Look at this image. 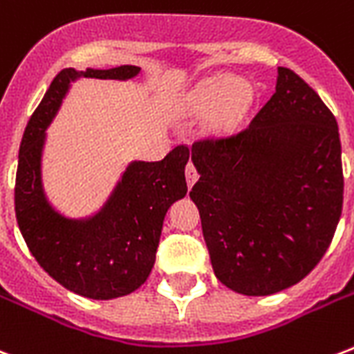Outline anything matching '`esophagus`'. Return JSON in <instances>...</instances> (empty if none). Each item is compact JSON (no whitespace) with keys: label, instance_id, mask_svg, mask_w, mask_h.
Instances as JSON below:
<instances>
[{"label":"esophagus","instance_id":"esophagus-1","mask_svg":"<svg viewBox=\"0 0 354 354\" xmlns=\"http://www.w3.org/2000/svg\"><path fill=\"white\" fill-rule=\"evenodd\" d=\"M185 178H187V185H189V187H193V183H195L196 180H198V172H196L195 165H193L191 161H189L187 167H185Z\"/></svg>","mask_w":354,"mask_h":354}]
</instances>
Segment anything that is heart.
Wrapping results in <instances>:
<instances>
[{"mask_svg": "<svg viewBox=\"0 0 354 354\" xmlns=\"http://www.w3.org/2000/svg\"><path fill=\"white\" fill-rule=\"evenodd\" d=\"M252 93L247 83L230 75H215L198 83L189 96V113L206 117L215 111L213 120L219 129H230L241 122L249 109Z\"/></svg>", "mask_w": 354, "mask_h": 354, "instance_id": "b5f03b06", "label": "heart"}]
</instances>
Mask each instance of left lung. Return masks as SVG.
I'll return each instance as SVG.
<instances>
[{
  "label": "left lung",
  "mask_w": 354,
  "mask_h": 354,
  "mask_svg": "<svg viewBox=\"0 0 354 354\" xmlns=\"http://www.w3.org/2000/svg\"><path fill=\"white\" fill-rule=\"evenodd\" d=\"M191 201L215 277L236 293L301 282L327 252L344 204L336 118L308 83L279 66L247 128L193 142Z\"/></svg>",
  "instance_id": "8db88e82"
}]
</instances>
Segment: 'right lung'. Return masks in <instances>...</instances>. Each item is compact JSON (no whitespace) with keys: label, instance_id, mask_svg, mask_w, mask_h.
I'll return each instance as SVG.
<instances>
[{"label":"right lung","instance_id":"1","mask_svg":"<svg viewBox=\"0 0 354 354\" xmlns=\"http://www.w3.org/2000/svg\"><path fill=\"white\" fill-rule=\"evenodd\" d=\"M139 66L61 70L21 137L15 185L16 221L29 252L66 290L88 299H117L147 282L167 209L187 193L189 148L180 145L161 161H135L104 209L88 221L64 219L48 204L40 182L44 131L75 77L129 80Z\"/></svg>","mask_w":354,"mask_h":354}]
</instances>
